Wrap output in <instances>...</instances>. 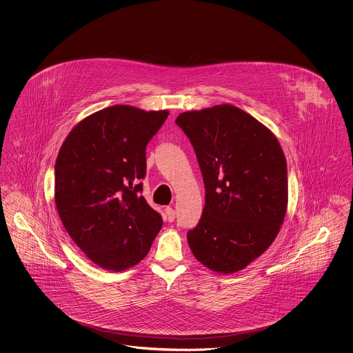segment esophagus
Instances as JSON below:
<instances>
[{
  "instance_id": "obj_1",
  "label": "esophagus",
  "mask_w": 353,
  "mask_h": 353,
  "mask_svg": "<svg viewBox=\"0 0 353 353\" xmlns=\"http://www.w3.org/2000/svg\"><path fill=\"white\" fill-rule=\"evenodd\" d=\"M165 217H167L169 222H172V221H174V219H176V213H174V210L170 206L165 208Z\"/></svg>"
}]
</instances>
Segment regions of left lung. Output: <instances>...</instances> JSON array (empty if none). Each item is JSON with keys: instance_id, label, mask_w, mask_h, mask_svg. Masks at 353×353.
Masks as SVG:
<instances>
[{"instance_id": "left-lung-1", "label": "left lung", "mask_w": 353, "mask_h": 353, "mask_svg": "<svg viewBox=\"0 0 353 353\" xmlns=\"http://www.w3.org/2000/svg\"><path fill=\"white\" fill-rule=\"evenodd\" d=\"M205 184L199 225L189 248L219 274L245 269L274 242L283 223L288 189L282 147L266 125L232 104L180 114Z\"/></svg>"}]
</instances>
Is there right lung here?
Masks as SVG:
<instances>
[{"label":"right lung","mask_w":353,"mask_h":353,"mask_svg":"<svg viewBox=\"0 0 353 353\" xmlns=\"http://www.w3.org/2000/svg\"><path fill=\"white\" fill-rule=\"evenodd\" d=\"M167 110L111 105L79 121L55 161V205L68 235L101 269L137 265L163 226L140 194L145 147Z\"/></svg>","instance_id":"right-lung-1"}]
</instances>
